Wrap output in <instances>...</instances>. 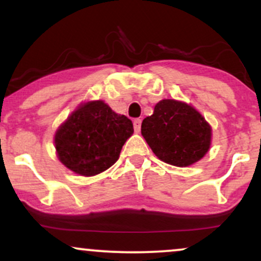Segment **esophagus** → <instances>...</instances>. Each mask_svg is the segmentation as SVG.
Wrapping results in <instances>:
<instances>
[{
	"instance_id": "1",
	"label": "esophagus",
	"mask_w": 261,
	"mask_h": 261,
	"mask_svg": "<svg viewBox=\"0 0 261 261\" xmlns=\"http://www.w3.org/2000/svg\"><path fill=\"white\" fill-rule=\"evenodd\" d=\"M141 122H142V120L141 119H135L134 120V128L136 133H139V131L141 130Z\"/></svg>"
}]
</instances>
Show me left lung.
<instances>
[{
	"instance_id": "1",
	"label": "left lung",
	"mask_w": 261,
	"mask_h": 261,
	"mask_svg": "<svg viewBox=\"0 0 261 261\" xmlns=\"http://www.w3.org/2000/svg\"><path fill=\"white\" fill-rule=\"evenodd\" d=\"M141 134L161 161L176 167L201 160L211 143V127L201 114L174 99L155 104L153 114L143 119Z\"/></svg>"
}]
</instances>
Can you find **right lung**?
Masks as SVG:
<instances>
[{"instance_id": "1", "label": "right lung", "mask_w": 261, "mask_h": 261, "mask_svg": "<svg viewBox=\"0 0 261 261\" xmlns=\"http://www.w3.org/2000/svg\"><path fill=\"white\" fill-rule=\"evenodd\" d=\"M134 134L133 121L114 113L101 100L81 106L55 135L59 160L80 175L91 176L107 170Z\"/></svg>"}]
</instances>
